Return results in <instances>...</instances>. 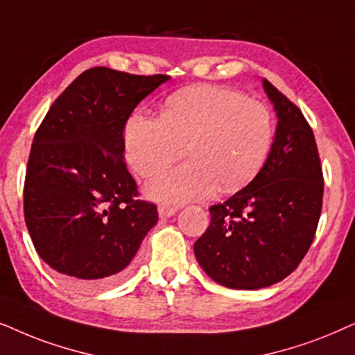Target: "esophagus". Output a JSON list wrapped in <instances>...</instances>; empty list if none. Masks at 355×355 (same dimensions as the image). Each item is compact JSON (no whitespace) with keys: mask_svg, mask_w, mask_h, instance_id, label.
<instances>
[{"mask_svg":"<svg viewBox=\"0 0 355 355\" xmlns=\"http://www.w3.org/2000/svg\"><path fill=\"white\" fill-rule=\"evenodd\" d=\"M178 211H179V207H173V205H159L158 207V214L161 218L173 217V215H176Z\"/></svg>","mask_w":355,"mask_h":355,"instance_id":"1","label":"esophagus"}]
</instances>
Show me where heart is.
<instances>
[{"label": "heart", "mask_w": 355, "mask_h": 355, "mask_svg": "<svg viewBox=\"0 0 355 355\" xmlns=\"http://www.w3.org/2000/svg\"><path fill=\"white\" fill-rule=\"evenodd\" d=\"M274 138L269 109L236 89L191 86L173 94L161 117L132 114L123 132L125 159L141 178L166 171L184 155L186 164L146 186L151 199L169 204L200 200L220 187L246 186L268 159Z\"/></svg>", "instance_id": "1"}]
</instances>
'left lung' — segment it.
<instances>
[{"mask_svg":"<svg viewBox=\"0 0 355 355\" xmlns=\"http://www.w3.org/2000/svg\"><path fill=\"white\" fill-rule=\"evenodd\" d=\"M262 87L277 116L268 159L245 189L210 207V227L194 245L202 270L236 290L269 287L292 274L310 250L323 205L313 130L268 80Z\"/></svg>","mask_w":355,"mask_h":355,"instance_id":"8db88e82","label":"left lung"}]
</instances>
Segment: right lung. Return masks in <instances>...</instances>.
Wrapping results in <instances>:
<instances>
[{"mask_svg":"<svg viewBox=\"0 0 355 355\" xmlns=\"http://www.w3.org/2000/svg\"><path fill=\"white\" fill-rule=\"evenodd\" d=\"M169 78L91 68L58 96L35 133L26 225L37 254L73 287L122 280L158 222L156 205L133 199L123 128L133 109Z\"/></svg>","mask_w":355,"mask_h":355,"instance_id":"right-lung-1","label":"right lung"}]
</instances>
